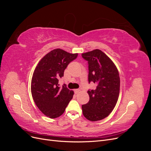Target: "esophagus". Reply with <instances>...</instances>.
<instances>
[{
  "label": "esophagus",
  "instance_id": "1",
  "mask_svg": "<svg viewBox=\"0 0 151 151\" xmlns=\"http://www.w3.org/2000/svg\"><path fill=\"white\" fill-rule=\"evenodd\" d=\"M79 91H80V89H74V93H75V94H77L78 93H79Z\"/></svg>",
  "mask_w": 151,
  "mask_h": 151
}]
</instances>
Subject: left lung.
I'll list each match as a JSON object with an SVG mask.
<instances>
[{
	"label": "left lung",
	"instance_id": "left-lung-1",
	"mask_svg": "<svg viewBox=\"0 0 151 151\" xmlns=\"http://www.w3.org/2000/svg\"><path fill=\"white\" fill-rule=\"evenodd\" d=\"M88 61V81L96 84L94 90H89V101L82 106L83 115L96 122L107 117L116 106L120 94V80L115 63L101 50L96 49L82 53Z\"/></svg>",
	"mask_w": 151,
	"mask_h": 151
}]
</instances>
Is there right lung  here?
<instances>
[{"instance_id":"right-lung-1","label":"right lung","mask_w":151,"mask_h":151,"mask_svg":"<svg viewBox=\"0 0 151 151\" xmlns=\"http://www.w3.org/2000/svg\"><path fill=\"white\" fill-rule=\"evenodd\" d=\"M77 55L78 53L54 49L41 59L34 70L31 84L32 97L40 110L50 118L61 116L73 98L74 91L65 84L59 86L58 79Z\"/></svg>"}]
</instances>
